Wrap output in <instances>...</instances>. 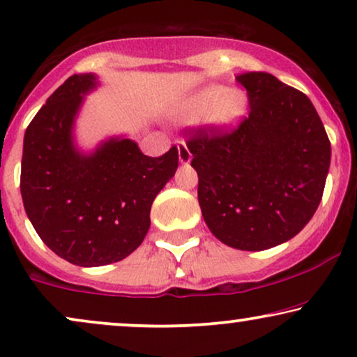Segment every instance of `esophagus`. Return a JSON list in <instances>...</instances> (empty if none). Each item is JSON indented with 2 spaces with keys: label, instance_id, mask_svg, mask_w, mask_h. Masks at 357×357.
Listing matches in <instances>:
<instances>
[{
  "label": "esophagus",
  "instance_id": "obj_1",
  "mask_svg": "<svg viewBox=\"0 0 357 357\" xmlns=\"http://www.w3.org/2000/svg\"><path fill=\"white\" fill-rule=\"evenodd\" d=\"M178 158H179V161H181L183 165H188L189 161H191V158H192L191 151H189V148L186 146V143H184V142L178 143Z\"/></svg>",
  "mask_w": 357,
  "mask_h": 357
}]
</instances>
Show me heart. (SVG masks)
<instances>
[{
  "mask_svg": "<svg viewBox=\"0 0 357 357\" xmlns=\"http://www.w3.org/2000/svg\"><path fill=\"white\" fill-rule=\"evenodd\" d=\"M249 98L241 89H227L220 84H211L197 90L183 108V116L199 120L205 116L207 123L218 132H232L245 119Z\"/></svg>",
  "mask_w": 357,
  "mask_h": 357,
  "instance_id": "1",
  "label": "heart"
}]
</instances>
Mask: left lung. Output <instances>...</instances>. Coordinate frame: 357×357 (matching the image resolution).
Wrapping results in <instances>:
<instances>
[{
	"instance_id": "obj_1",
	"label": "left lung",
	"mask_w": 357,
	"mask_h": 357,
	"mask_svg": "<svg viewBox=\"0 0 357 357\" xmlns=\"http://www.w3.org/2000/svg\"><path fill=\"white\" fill-rule=\"evenodd\" d=\"M250 114L234 132L189 138L197 199L209 231L238 250H267L295 237L323 197L331 143L317 108L267 72L238 74Z\"/></svg>"
}]
</instances>
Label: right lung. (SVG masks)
I'll use <instances>...</instances> for the list:
<instances>
[{"instance_id":"obj_1","label":"right lung","mask_w":357,"mask_h":357,"mask_svg":"<svg viewBox=\"0 0 357 357\" xmlns=\"http://www.w3.org/2000/svg\"><path fill=\"white\" fill-rule=\"evenodd\" d=\"M96 74L66 80L24 133L21 196L43 242L79 267L123 260L145 238L158 192L178 169V148L143 155L133 139L112 137L93 151L75 145L74 125Z\"/></svg>"}]
</instances>
